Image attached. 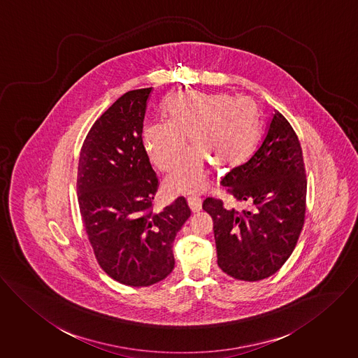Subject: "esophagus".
<instances>
[{
    "label": "esophagus",
    "instance_id": "1",
    "mask_svg": "<svg viewBox=\"0 0 358 358\" xmlns=\"http://www.w3.org/2000/svg\"><path fill=\"white\" fill-rule=\"evenodd\" d=\"M188 206L192 213H199L201 210V200L196 196H191L188 198Z\"/></svg>",
    "mask_w": 358,
    "mask_h": 358
}]
</instances>
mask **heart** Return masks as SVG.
I'll list each match as a JSON object with an SVG mask.
<instances>
[{"label":"heart","mask_w":358,"mask_h":358,"mask_svg":"<svg viewBox=\"0 0 358 358\" xmlns=\"http://www.w3.org/2000/svg\"><path fill=\"white\" fill-rule=\"evenodd\" d=\"M166 122L148 124L143 144L162 171L173 170L187 150L192 152L167 177L166 189L191 195L207 185V163L232 170L248 159L258 141L261 122L257 106L229 94L184 92L164 107Z\"/></svg>","instance_id":"heart-1"}]
</instances>
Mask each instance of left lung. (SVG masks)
Returning a JSON list of instances; mask_svg holds the SVG:
<instances>
[{"instance_id": "1", "label": "left lung", "mask_w": 358, "mask_h": 358, "mask_svg": "<svg viewBox=\"0 0 358 358\" xmlns=\"http://www.w3.org/2000/svg\"><path fill=\"white\" fill-rule=\"evenodd\" d=\"M221 185L236 201H250L255 210L240 213L220 199L203 201V210L213 218L218 266L244 281L275 275L301 235L308 187L301 143L278 111L261 147L232 169Z\"/></svg>"}]
</instances>
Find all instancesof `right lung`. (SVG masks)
Returning a JSON list of instances; mask_svg holds the SVG:
<instances>
[{
    "instance_id": "right-lung-1",
    "label": "right lung",
    "mask_w": 358,
    "mask_h": 358,
    "mask_svg": "<svg viewBox=\"0 0 358 358\" xmlns=\"http://www.w3.org/2000/svg\"><path fill=\"white\" fill-rule=\"evenodd\" d=\"M152 87L130 90L93 123L80 148V217L100 268L120 284L148 287L174 269L173 241L191 217L184 196L155 211L159 180L143 144Z\"/></svg>"
}]
</instances>
